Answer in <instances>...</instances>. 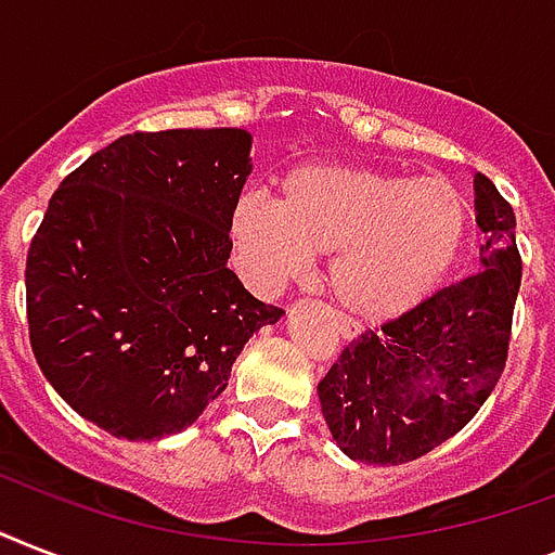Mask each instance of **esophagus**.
Masks as SVG:
<instances>
[{
	"label": "esophagus",
	"mask_w": 555,
	"mask_h": 555,
	"mask_svg": "<svg viewBox=\"0 0 555 555\" xmlns=\"http://www.w3.org/2000/svg\"><path fill=\"white\" fill-rule=\"evenodd\" d=\"M339 334H343V339H354L357 337V328L351 325V322L339 320Z\"/></svg>",
	"instance_id": "esophagus-1"
}]
</instances>
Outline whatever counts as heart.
<instances>
[{"label": "heart", "mask_w": 555, "mask_h": 555, "mask_svg": "<svg viewBox=\"0 0 555 555\" xmlns=\"http://www.w3.org/2000/svg\"><path fill=\"white\" fill-rule=\"evenodd\" d=\"M466 192L447 178L313 164L285 176L279 201L250 190L233 207V244L261 287L334 253L331 294L351 317L383 322L423 302L464 250Z\"/></svg>", "instance_id": "1"}]
</instances>
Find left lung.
Segmentation results:
<instances>
[{
	"label": "left lung",
	"instance_id": "obj_1",
	"mask_svg": "<svg viewBox=\"0 0 555 555\" xmlns=\"http://www.w3.org/2000/svg\"><path fill=\"white\" fill-rule=\"evenodd\" d=\"M481 270L351 339L320 379L322 414L354 461H417L473 421L499 386L521 285L516 212L475 176Z\"/></svg>",
	"mask_w": 555,
	"mask_h": 555
}]
</instances>
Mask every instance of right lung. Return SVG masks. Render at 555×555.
Returning a JSON list of instances; mask_svg holds the SVG:
<instances>
[{"instance_id": "add662e5", "label": "right lung", "mask_w": 555, "mask_h": 555, "mask_svg": "<svg viewBox=\"0 0 555 555\" xmlns=\"http://www.w3.org/2000/svg\"><path fill=\"white\" fill-rule=\"evenodd\" d=\"M250 132L117 138L48 201L25 261L28 337L56 395L126 440L176 435L282 308L227 268Z\"/></svg>"}]
</instances>
